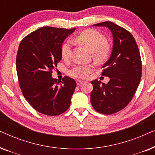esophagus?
<instances>
[{
	"mask_svg": "<svg viewBox=\"0 0 155 155\" xmlns=\"http://www.w3.org/2000/svg\"><path fill=\"white\" fill-rule=\"evenodd\" d=\"M82 82H83V81H82V80H78L77 81H76V83H77L78 85H80V84H82Z\"/></svg>",
	"mask_w": 155,
	"mask_h": 155,
	"instance_id": "obj_1",
	"label": "esophagus"
}]
</instances>
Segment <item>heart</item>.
<instances>
[{"instance_id": "1", "label": "heart", "mask_w": 155, "mask_h": 155, "mask_svg": "<svg viewBox=\"0 0 155 155\" xmlns=\"http://www.w3.org/2000/svg\"><path fill=\"white\" fill-rule=\"evenodd\" d=\"M75 41L85 46L92 53L93 57L97 61H102L109 52L107 40L105 36L95 29H87L75 37ZM71 42L66 41L61 46V56L64 60L71 58ZM93 70L91 65L77 64L69 71V75L76 78H84Z\"/></svg>"}]
</instances>
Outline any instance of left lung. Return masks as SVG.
Listing matches in <instances>:
<instances>
[{
    "instance_id": "obj_1",
    "label": "left lung",
    "mask_w": 155,
    "mask_h": 155,
    "mask_svg": "<svg viewBox=\"0 0 155 155\" xmlns=\"http://www.w3.org/2000/svg\"><path fill=\"white\" fill-rule=\"evenodd\" d=\"M94 26L108 27L114 42L111 56L101 73L110 80L107 84L97 80L91 82L90 101L99 113L115 114L128 104L136 92L142 75L140 55L134 37L126 29L108 21Z\"/></svg>"
}]
</instances>
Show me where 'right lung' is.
<instances>
[{
    "label": "right lung",
    "mask_w": 155,
    "mask_h": 155,
    "mask_svg": "<svg viewBox=\"0 0 155 155\" xmlns=\"http://www.w3.org/2000/svg\"><path fill=\"white\" fill-rule=\"evenodd\" d=\"M75 28L41 27L20 42L16 69L23 96L39 113L57 116L67 111L76 82L65 76L62 81L53 78L52 71L61 60V46Z\"/></svg>",
    "instance_id": "right-lung-1"
}]
</instances>
